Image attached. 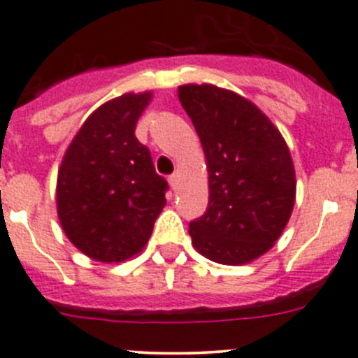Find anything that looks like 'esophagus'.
Segmentation results:
<instances>
[{
    "mask_svg": "<svg viewBox=\"0 0 358 358\" xmlns=\"http://www.w3.org/2000/svg\"><path fill=\"white\" fill-rule=\"evenodd\" d=\"M168 182H169V185H171L173 190L178 189V175H171V176H169Z\"/></svg>",
    "mask_w": 358,
    "mask_h": 358,
    "instance_id": "1",
    "label": "esophagus"
}]
</instances>
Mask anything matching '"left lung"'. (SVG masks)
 <instances>
[{
	"label": "left lung",
	"mask_w": 358,
	"mask_h": 358,
	"mask_svg": "<svg viewBox=\"0 0 358 358\" xmlns=\"http://www.w3.org/2000/svg\"><path fill=\"white\" fill-rule=\"evenodd\" d=\"M178 98L192 120L210 175V201L189 224L194 248L238 266L275 245L296 201L289 147L248 99L215 85H182Z\"/></svg>",
	"instance_id": "8db88e82"
}]
</instances>
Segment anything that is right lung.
Listing matches in <instances>:
<instances>
[{"label": "right lung", "mask_w": 358, "mask_h": 358, "mask_svg": "<svg viewBox=\"0 0 358 358\" xmlns=\"http://www.w3.org/2000/svg\"><path fill=\"white\" fill-rule=\"evenodd\" d=\"M150 92L99 106L66 150L57 213L69 241L99 262H122L147 245L166 204L168 182L134 136Z\"/></svg>", "instance_id": "right-lung-1"}]
</instances>
